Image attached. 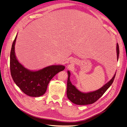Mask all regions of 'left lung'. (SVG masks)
Instances as JSON below:
<instances>
[{
    "instance_id": "1",
    "label": "left lung",
    "mask_w": 127,
    "mask_h": 127,
    "mask_svg": "<svg viewBox=\"0 0 127 127\" xmlns=\"http://www.w3.org/2000/svg\"><path fill=\"white\" fill-rule=\"evenodd\" d=\"M117 60H118L119 55V47L118 43L117 44ZM67 73L68 74V78L67 80V96L68 98L72 102L77 105H87L94 103L101 96H102L106 91V90L112 84L116 76L115 73L110 81L107 82L98 90L92 92L84 93L80 92L74 85L72 84L70 80V72L69 71H68Z\"/></svg>"
}]
</instances>
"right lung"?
Here are the masks:
<instances>
[{"mask_svg": "<svg viewBox=\"0 0 127 127\" xmlns=\"http://www.w3.org/2000/svg\"><path fill=\"white\" fill-rule=\"evenodd\" d=\"M17 34L13 42L10 54V69L11 77L22 91L32 97H39L45 94L48 85L58 72L63 71V65H51L38 71H32L24 67L17 60L14 46Z\"/></svg>", "mask_w": 127, "mask_h": 127, "instance_id": "add662e5", "label": "right lung"}]
</instances>
